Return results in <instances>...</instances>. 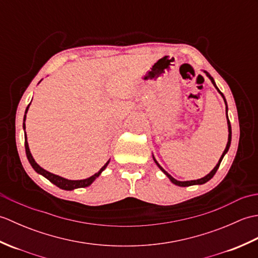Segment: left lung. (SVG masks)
<instances>
[{"label":"left lung","instance_id":"8db88e82","mask_svg":"<svg viewBox=\"0 0 258 258\" xmlns=\"http://www.w3.org/2000/svg\"><path fill=\"white\" fill-rule=\"evenodd\" d=\"M204 73L206 74V76L208 79L211 80V82L213 83V85L215 86V89L217 90V92L220 93L221 94V96L223 97V100H224V102H225V106H226V119H227V128H228V139H227V144H226V147H225V150H224V152H223V154H222V156H221V158L220 160H218V163L216 164V166L214 167L212 171L208 173L206 176H204V177H202V178H199V179H194V180H177V179H175L173 176H171V175H169L165 169H164L160 164H158V162L155 160V157H154V155H153V160H154V162H155V164L156 165L158 166V168L161 169V171L166 175V176L168 177V179L171 180V182L173 183V184H175V185H177V186H180V187H186V186H191V185H202V184H205L206 182H208V180H210L214 175H215V173H216V171L218 169V167H220V165H221V162H222V160L224 158V156L226 155V153L228 152V150H229V146H231V142H232V127H231V122H229V119H228V115H227V112H228V107H227V102H226V98H225V96H224V94L223 93L218 90V87L216 86V83H215V81H214V79L212 78L211 76V74L208 73V72H206V71H204Z\"/></svg>","mask_w":258,"mask_h":258}]
</instances>
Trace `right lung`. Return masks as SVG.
Segmentation results:
<instances>
[{"instance_id":"right-lung-1","label":"right lung","mask_w":258,"mask_h":258,"mask_svg":"<svg viewBox=\"0 0 258 258\" xmlns=\"http://www.w3.org/2000/svg\"><path fill=\"white\" fill-rule=\"evenodd\" d=\"M41 82V81H40ZM32 102V101H31ZM31 104V103H30ZM30 104L27 105L26 109H25V114H24V118H23V130H24V139H25V152H26V157L27 160H29L31 166L33 167V169L37 173L42 175V176H44L46 179L50 180L51 183H53L54 185H56L57 187H59L61 189H65V190H73V189H76V188H81V187H87V186H90L94 180L100 176V175L102 174V172L105 169L108 165L109 161H111V158L104 164V166L98 171L97 173H95L94 175H92V176L87 177L85 179H76V180H73V179H68V178H64L62 176H58V175H55L53 174L51 172L46 171V169L42 168L38 164L35 162L34 158H33L32 154H31V151H30V147H29V143H27V136H26V132H25V119H26V113L27 111H29V107H30Z\"/></svg>"}]
</instances>
